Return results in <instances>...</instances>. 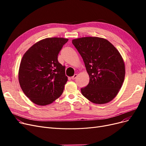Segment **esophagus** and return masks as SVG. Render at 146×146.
Masks as SVG:
<instances>
[{"label":"esophagus","mask_w":146,"mask_h":146,"mask_svg":"<svg viewBox=\"0 0 146 146\" xmlns=\"http://www.w3.org/2000/svg\"><path fill=\"white\" fill-rule=\"evenodd\" d=\"M77 76H78V74H74V76H73L72 77V79H73V80L75 79L76 78H77Z\"/></svg>","instance_id":"34e87169"}]
</instances>
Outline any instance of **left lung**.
<instances>
[{"instance_id":"left-lung-1","label":"left lung","mask_w":146,"mask_h":146,"mask_svg":"<svg viewBox=\"0 0 146 146\" xmlns=\"http://www.w3.org/2000/svg\"><path fill=\"white\" fill-rule=\"evenodd\" d=\"M72 43L82 56L89 82L81 89L82 95L96 104L110 101L118 94L125 70L118 50L105 38L87 36L74 39Z\"/></svg>"}]
</instances>
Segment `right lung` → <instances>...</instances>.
<instances>
[{
	"mask_svg": "<svg viewBox=\"0 0 146 146\" xmlns=\"http://www.w3.org/2000/svg\"><path fill=\"white\" fill-rule=\"evenodd\" d=\"M64 38H47L37 42L23 56L19 69L20 86L33 103L51 104L59 98L67 81L65 67L58 54L68 41Z\"/></svg>",
	"mask_w": 146,
	"mask_h": 146,
	"instance_id": "obj_1",
	"label": "right lung"
}]
</instances>
